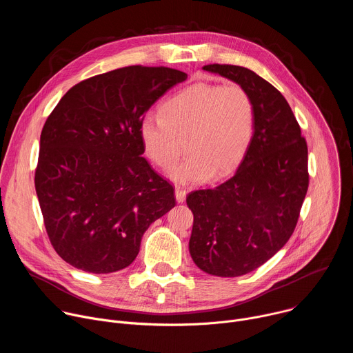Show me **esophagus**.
<instances>
[{
	"label": "esophagus",
	"instance_id": "34e87169",
	"mask_svg": "<svg viewBox=\"0 0 353 353\" xmlns=\"http://www.w3.org/2000/svg\"><path fill=\"white\" fill-rule=\"evenodd\" d=\"M185 190H183V188H180V187H177L176 190H174V196H176V201L177 203H184V199H185Z\"/></svg>",
	"mask_w": 353,
	"mask_h": 353
}]
</instances>
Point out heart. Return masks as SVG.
<instances>
[{"instance_id": "heart-1", "label": "heart", "mask_w": 353, "mask_h": 353, "mask_svg": "<svg viewBox=\"0 0 353 353\" xmlns=\"http://www.w3.org/2000/svg\"><path fill=\"white\" fill-rule=\"evenodd\" d=\"M256 109L240 85L198 82L168 99L162 116L148 114L139 124L146 157L163 170L188 157L169 177L196 184L229 174L241 162L254 132Z\"/></svg>"}]
</instances>
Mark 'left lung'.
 <instances>
[{
	"mask_svg": "<svg viewBox=\"0 0 353 353\" xmlns=\"http://www.w3.org/2000/svg\"><path fill=\"white\" fill-rule=\"evenodd\" d=\"M203 70L243 86L256 109L253 138L236 173L187 195L192 261L210 275L234 278L261 267L292 236L309 187L307 143L286 99L260 75L239 65Z\"/></svg>",
	"mask_w": 353,
	"mask_h": 353,
	"instance_id": "1",
	"label": "left lung"
}]
</instances>
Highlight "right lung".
Masks as SVG:
<instances>
[{
  "mask_svg": "<svg viewBox=\"0 0 353 353\" xmlns=\"http://www.w3.org/2000/svg\"><path fill=\"white\" fill-rule=\"evenodd\" d=\"M185 79L166 67L119 68L72 86L48 116L34 187L65 263L92 274L128 267L149 225L174 207L173 187L142 158L139 124Z\"/></svg>",
  "mask_w": 353,
  "mask_h": 353,
  "instance_id": "add662e5",
  "label": "right lung"
}]
</instances>
